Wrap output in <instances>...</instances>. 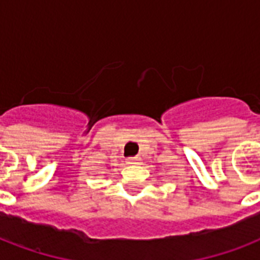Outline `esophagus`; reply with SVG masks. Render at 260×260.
Returning a JSON list of instances; mask_svg holds the SVG:
<instances>
[{"mask_svg": "<svg viewBox=\"0 0 260 260\" xmlns=\"http://www.w3.org/2000/svg\"><path fill=\"white\" fill-rule=\"evenodd\" d=\"M140 162V158L139 156H132V158L126 159V163H129V165H138Z\"/></svg>", "mask_w": 260, "mask_h": 260, "instance_id": "obj_1", "label": "esophagus"}]
</instances>
